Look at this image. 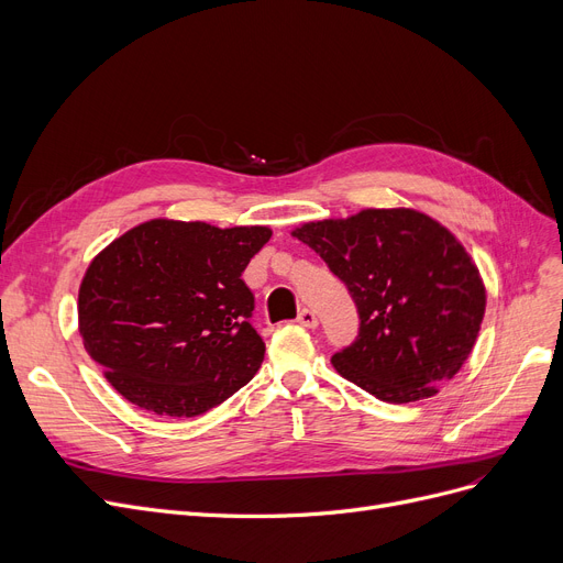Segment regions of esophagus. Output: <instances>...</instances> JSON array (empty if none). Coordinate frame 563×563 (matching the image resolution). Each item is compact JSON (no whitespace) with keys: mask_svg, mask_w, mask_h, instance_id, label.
<instances>
[{"mask_svg":"<svg viewBox=\"0 0 563 563\" xmlns=\"http://www.w3.org/2000/svg\"><path fill=\"white\" fill-rule=\"evenodd\" d=\"M298 323L305 325V328H309V330H316V328H318V316H316L311 309H302V311L298 313Z\"/></svg>","mask_w":563,"mask_h":563,"instance_id":"34e87169","label":"esophagus"}]
</instances>
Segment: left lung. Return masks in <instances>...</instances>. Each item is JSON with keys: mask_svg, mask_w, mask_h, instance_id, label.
<instances>
[{"mask_svg": "<svg viewBox=\"0 0 563 563\" xmlns=\"http://www.w3.org/2000/svg\"><path fill=\"white\" fill-rule=\"evenodd\" d=\"M290 233L357 305V341L332 355L339 376L398 406L435 396L463 368L486 313V286L444 224L415 208H364Z\"/></svg>", "mask_w": 563, "mask_h": 563, "instance_id": "1", "label": "left lung"}]
</instances>
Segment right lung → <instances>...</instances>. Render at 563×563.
Wrapping results in <instances>:
<instances>
[{"label": "right lung", "mask_w": 563, "mask_h": 563, "mask_svg": "<svg viewBox=\"0 0 563 563\" xmlns=\"http://www.w3.org/2000/svg\"><path fill=\"white\" fill-rule=\"evenodd\" d=\"M271 227L155 218L100 250L77 292L87 353L132 406L197 417L258 371L265 343L243 282Z\"/></svg>", "instance_id": "obj_1"}]
</instances>
